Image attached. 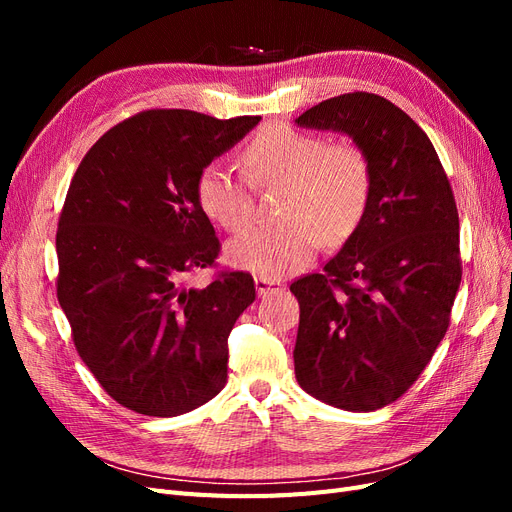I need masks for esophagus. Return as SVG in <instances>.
Here are the masks:
<instances>
[{
  "mask_svg": "<svg viewBox=\"0 0 512 512\" xmlns=\"http://www.w3.org/2000/svg\"><path fill=\"white\" fill-rule=\"evenodd\" d=\"M256 290L260 297H271V294H282L286 286L277 280H265V277H256Z\"/></svg>",
  "mask_w": 512,
  "mask_h": 512,
  "instance_id": "34e87169",
  "label": "esophagus"
}]
</instances>
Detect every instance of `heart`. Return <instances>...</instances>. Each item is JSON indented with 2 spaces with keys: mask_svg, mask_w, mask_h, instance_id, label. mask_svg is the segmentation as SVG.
<instances>
[{
  "mask_svg": "<svg viewBox=\"0 0 512 512\" xmlns=\"http://www.w3.org/2000/svg\"><path fill=\"white\" fill-rule=\"evenodd\" d=\"M245 177L211 162L196 177V200L207 218L228 232H241L254 218V190L282 185L280 226L252 228L228 243V260L265 280L303 271L320 241L344 245L363 224L374 170L354 143L327 138L288 123L265 126L241 153Z\"/></svg>",
  "mask_w": 512,
  "mask_h": 512,
  "instance_id": "b5f03b06",
  "label": "heart"
}]
</instances>
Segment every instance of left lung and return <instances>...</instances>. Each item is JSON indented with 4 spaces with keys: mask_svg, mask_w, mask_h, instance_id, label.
<instances>
[{
    "mask_svg": "<svg viewBox=\"0 0 512 512\" xmlns=\"http://www.w3.org/2000/svg\"><path fill=\"white\" fill-rule=\"evenodd\" d=\"M297 123L348 134L374 192L324 271L290 284L301 309L294 374L324 404L371 412L410 389L446 335L461 282L455 196L427 134L382 96L324 100Z\"/></svg>",
    "mask_w": 512,
    "mask_h": 512,
    "instance_id": "8db88e82",
    "label": "left lung"
}]
</instances>
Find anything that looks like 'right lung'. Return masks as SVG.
Returning a JSON list of instances; mask_svg holds the SVG:
<instances>
[{
    "instance_id": "add662e5",
    "label": "right lung",
    "mask_w": 512,
    "mask_h": 512,
    "mask_svg": "<svg viewBox=\"0 0 512 512\" xmlns=\"http://www.w3.org/2000/svg\"><path fill=\"white\" fill-rule=\"evenodd\" d=\"M258 121L153 108L100 136L76 168L57 224V299L76 352L123 408L177 416L224 389L228 335L256 288L245 271L185 284L220 254L194 188Z\"/></svg>"
}]
</instances>
